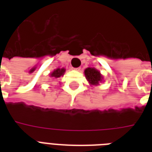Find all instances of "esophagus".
I'll return each instance as SVG.
<instances>
[{"mask_svg": "<svg viewBox=\"0 0 152 152\" xmlns=\"http://www.w3.org/2000/svg\"><path fill=\"white\" fill-rule=\"evenodd\" d=\"M72 69H73V70H76V71H79V70L80 69V68H72Z\"/></svg>", "mask_w": 152, "mask_h": 152, "instance_id": "obj_1", "label": "esophagus"}]
</instances>
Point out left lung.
Wrapping results in <instances>:
<instances>
[{"mask_svg":"<svg viewBox=\"0 0 152 152\" xmlns=\"http://www.w3.org/2000/svg\"><path fill=\"white\" fill-rule=\"evenodd\" d=\"M86 79L91 85H99V83L102 81V76L99 71L94 68H88L84 70Z\"/></svg>","mask_w":152,"mask_h":152,"instance_id":"1","label":"left lung"}]
</instances>
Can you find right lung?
Returning <instances> with one entry per match:
<instances>
[{
  "label": "right lung",
  "mask_w": 152,
  "mask_h": 152,
  "mask_svg": "<svg viewBox=\"0 0 152 152\" xmlns=\"http://www.w3.org/2000/svg\"><path fill=\"white\" fill-rule=\"evenodd\" d=\"M64 72H65V69H55L54 71L52 73L50 74L51 77H55V78H58V77H61V76H64Z\"/></svg>",
  "instance_id": "1"
}]
</instances>
